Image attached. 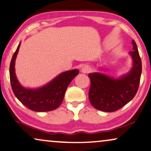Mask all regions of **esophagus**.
<instances>
[{
  "label": "esophagus",
  "mask_w": 151,
  "mask_h": 151,
  "mask_svg": "<svg viewBox=\"0 0 151 151\" xmlns=\"http://www.w3.org/2000/svg\"><path fill=\"white\" fill-rule=\"evenodd\" d=\"M90 71H91V68L89 66H88V65H84V67L82 68V70H81V71L84 73H89Z\"/></svg>",
  "instance_id": "34e87169"
}]
</instances>
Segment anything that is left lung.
I'll list each match as a JSON object with an SVG mask.
<instances>
[{"mask_svg": "<svg viewBox=\"0 0 151 151\" xmlns=\"http://www.w3.org/2000/svg\"><path fill=\"white\" fill-rule=\"evenodd\" d=\"M133 51L129 54L133 67L129 73L117 79L100 73L88 74L91 86L88 98L93 106L99 111L113 112L125 106L137 93L142 73V61L137 45L132 40Z\"/></svg>", "mask_w": 151, "mask_h": 151, "instance_id": "1", "label": "left lung"}]
</instances>
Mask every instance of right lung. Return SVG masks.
<instances>
[{
  "label": "right lung",
  "mask_w": 151,
  "mask_h": 151,
  "mask_svg": "<svg viewBox=\"0 0 151 151\" xmlns=\"http://www.w3.org/2000/svg\"><path fill=\"white\" fill-rule=\"evenodd\" d=\"M20 46V43L14 53L9 66L10 82L14 95L22 104L32 111L45 112L55 110L63 102L68 86L79 73V70L73 69L63 72L42 87L24 88L17 80L14 67Z\"/></svg>",
  "instance_id": "add662e5"
}]
</instances>
